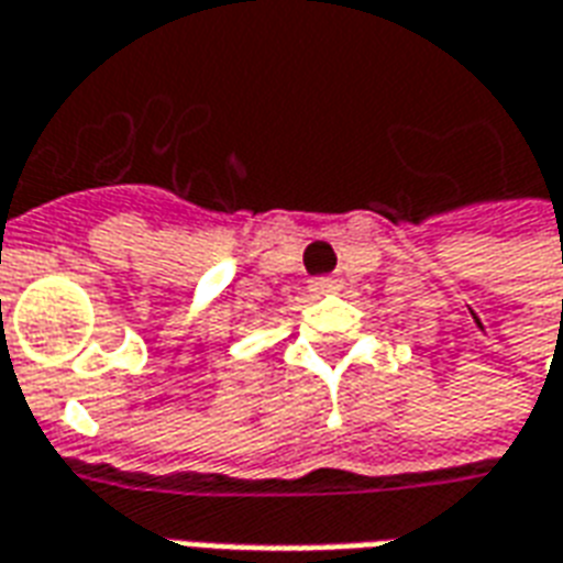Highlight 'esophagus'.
<instances>
[{"instance_id": "obj_1", "label": "esophagus", "mask_w": 563, "mask_h": 563, "mask_svg": "<svg viewBox=\"0 0 563 563\" xmlns=\"http://www.w3.org/2000/svg\"><path fill=\"white\" fill-rule=\"evenodd\" d=\"M310 289L313 292H336L340 289V280H334V277H316V280H310Z\"/></svg>"}]
</instances>
